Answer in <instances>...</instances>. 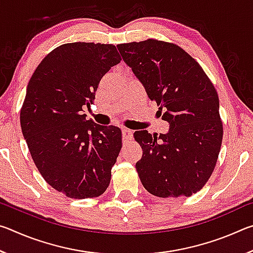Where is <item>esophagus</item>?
Wrapping results in <instances>:
<instances>
[{"label":"esophagus","instance_id":"34e87169","mask_svg":"<svg viewBox=\"0 0 253 253\" xmlns=\"http://www.w3.org/2000/svg\"><path fill=\"white\" fill-rule=\"evenodd\" d=\"M132 138V131L130 129H127V128H124L123 129V139L124 142H129Z\"/></svg>","mask_w":253,"mask_h":253}]
</instances>
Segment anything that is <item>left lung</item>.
Masks as SVG:
<instances>
[{
  "mask_svg": "<svg viewBox=\"0 0 253 253\" xmlns=\"http://www.w3.org/2000/svg\"><path fill=\"white\" fill-rule=\"evenodd\" d=\"M117 48L169 124L158 137L134 132L143 149L136 163L140 182L158 198L193 195L211 177L223 138L215 88L199 62L170 42L147 39Z\"/></svg>",
  "mask_w": 253,
  "mask_h": 253,
  "instance_id": "8db88e82",
  "label": "left lung"
}]
</instances>
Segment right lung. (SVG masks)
<instances>
[{
    "mask_svg": "<svg viewBox=\"0 0 253 253\" xmlns=\"http://www.w3.org/2000/svg\"><path fill=\"white\" fill-rule=\"evenodd\" d=\"M114 44L74 42L53 49L34 70L20 113L29 151L45 182L71 199L107 190L122 130L85 119L100 80L121 62Z\"/></svg>",
    "mask_w": 253,
    "mask_h": 253,
    "instance_id": "add662e5",
    "label": "right lung"
}]
</instances>
